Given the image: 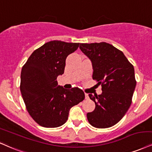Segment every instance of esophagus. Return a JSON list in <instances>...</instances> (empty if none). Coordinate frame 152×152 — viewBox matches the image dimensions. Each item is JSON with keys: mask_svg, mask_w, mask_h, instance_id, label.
Masks as SVG:
<instances>
[{"mask_svg": "<svg viewBox=\"0 0 152 152\" xmlns=\"http://www.w3.org/2000/svg\"><path fill=\"white\" fill-rule=\"evenodd\" d=\"M85 98H86V99H88V98H89L88 94H86V93H85Z\"/></svg>", "mask_w": 152, "mask_h": 152, "instance_id": "1", "label": "esophagus"}]
</instances>
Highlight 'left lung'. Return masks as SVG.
Here are the masks:
<instances>
[{
    "label": "left lung",
    "mask_w": 152,
    "mask_h": 152,
    "mask_svg": "<svg viewBox=\"0 0 152 152\" xmlns=\"http://www.w3.org/2000/svg\"><path fill=\"white\" fill-rule=\"evenodd\" d=\"M80 49L92 63L93 79L101 84L102 94H89L96 104L87 113L89 123L96 128H107L120 121L127 112L136 86L134 69L123 52L106 42L81 43Z\"/></svg>",
    "instance_id": "obj_1"
}]
</instances>
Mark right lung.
<instances>
[{"label": "right lung", "mask_w": 152, "mask_h": 152, "mask_svg": "<svg viewBox=\"0 0 152 152\" xmlns=\"http://www.w3.org/2000/svg\"><path fill=\"white\" fill-rule=\"evenodd\" d=\"M79 45L50 41L34 50L23 66L22 96L29 114L42 127L53 128L64 125L71 107L85 98L81 89H65L56 81L64 72L66 58Z\"/></svg>", "instance_id": "obj_1"}]
</instances>
